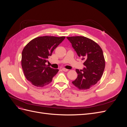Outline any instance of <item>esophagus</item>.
<instances>
[{
    "label": "esophagus",
    "instance_id": "34e87169",
    "mask_svg": "<svg viewBox=\"0 0 127 127\" xmlns=\"http://www.w3.org/2000/svg\"><path fill=\"white\" fill-rule=\"evenodd\" d=\"M62 70L64 71H68L69 70L68 69H66V68H63L62 69Z\"/></svg>",
    "mask_w": 127,
    "mask_h": 127
}]
</instances>
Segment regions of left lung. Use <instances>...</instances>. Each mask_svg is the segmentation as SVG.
Segmentation results:
<instances>
[{
    "instance_id": "1",
    "label": "left lung",
    "mask_w": 127,
    "mask_h": 127,
    "mask_svg": "<svg viewBox=\"0 0 127 127\" xmlns=\"http://www.w3.org/2000/svg\"><path fill=\"white\" fill-rule=\"evenodd\" d=\"M78 57L85 60L82 70L76 69L78 76L72 83L79 90L89 89L102 77L105 63L103 51L92 40L82 36L67 37Z\"/></svg>"
}]
</instances>
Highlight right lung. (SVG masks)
I'll return each instance as SVG.
<instances>
[{"mask_svg":"<svg viewBox=\"0 0 127 127\" xmlns=\"http://www.w3.org/2000/svg\"><path fill=\"white\" fill-rule=\"evenodd\" d=\"M65 37L40 36L26 45L22 53L21 64L26 78L32 85L43 87L52 82L59 70L51 68L45 63Z\"/></svg>","mask_w":127,"mask_h":127,"instance_id":"1","label":"right lung"}]
</instances>
